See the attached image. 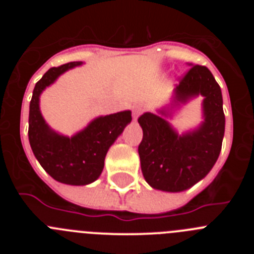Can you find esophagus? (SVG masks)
Listing matches in <instances>:
<instances>
[{
  "mask_svg": "<svg viewBox=\"0 0 254 254\" xmlns=\"http://www.w3.org/2000/svg\"><path fill=\"white\" fill-rule=\"evenodd\" d=\"M133 114H134V120H136V118H137V117L141 114V108H137V107L134 108V109H133Z\"/></svg>",
  "mask_w": 254,
  "mask_h": 254,
  "instance_id": "1",
  "label": "esophagus"
}]
</instances>
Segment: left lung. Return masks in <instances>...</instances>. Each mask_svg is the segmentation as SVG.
<instances>
[{"instance_id":"left-lung-1","label":"left lung","mask_w":254,"mask_h":254,"mask_svg":"<svg viewBox=\"0 0 254 254\" xmlns=\"http://www.w3.org/2000/svg\"><path fill=\"white\" fill-rule=\"evenodd\" d=\"M190 66L169 104L158 109V114L146 112L138 118L143 132L138 146L143 178L164 192H182L205 178L219 158L225 132L219 84L207 67ZM197 96L204 98V121L196 129L178 134L166 118Z\"/></svg>"}]
</instances>
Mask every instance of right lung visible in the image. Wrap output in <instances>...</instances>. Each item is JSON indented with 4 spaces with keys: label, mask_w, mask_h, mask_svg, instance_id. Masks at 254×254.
Segmentation results:
<instances>
[{
    "label": "right lung",
    "mask_w": 254,
    "mask_h": 254,
    "mask_svg": "<svg viewBox=\"0 0 254 254\" xmlns=\"http://www.w3.org/2000/svg\"><path fill=\"white\" fill-rule=\"evenodd\" d=\"M81 64L49 68L35 84L29 108V142L35 158L52 178L69 186H86L99 178L108 150L132 121L131 111L96 117L71 137L49 127L40 112V95L62 73Z\"/></svg>",
    "instance_id": "add662e5"
}]
</instances>
